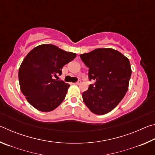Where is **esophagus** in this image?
I'll use <instances>...</instances> for the list:
<instances>
[{
	"label": "esophagus",
	"mask_w": 155,
	"mask_h": 155,
	"mask_svg": "<svg viewBox=\"0 0 155 155\" xmlns=\"http://www.w3.org/2000/svg\"><path fill=\"white\" fill-rule=\"evenodd\" d=\"M81 83V81H78L77 82H76V83H74V84H76V85H79V84Z\"/></svg>",
	"instance_id": "obj_1"
}]
</instances>
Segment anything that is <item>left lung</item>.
<instances>
[{"label": "left lung", "mask_w": 155, "mask_h": 155, "mask_svg": "<svg viewBox=\"0 0 155 155\" xmlns=\"http://www.w3.org/2000/svg\"><path fill=\"white\" fill-rule=\"evenodd\" d=\"M80 57L89 68V79L95 81L82 94L83 102L94 114H106L128 91L132 72L129 60L113 48H97Z\"/></svg>", "instance_id": "left-lung-1"}]
</instances>
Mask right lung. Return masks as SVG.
<instances>
[{"instance_id":"obj_1","label":"right lung","mask_w":155,"mask_h":155,"mask_svg":"<svg viewBox=\"0 0 155 155\" xmlns=\"http://www.w3.org/2000/svg\"><path fill=\"white\" fill-rule=\"evenodd\" d=\"M76 56L52 44H41L28 52L20 65L18 78L20 90L31 105L48 112L64 101L70 85L54 77L61 75L63 67Z\"/></svg>"}]
</instances>
